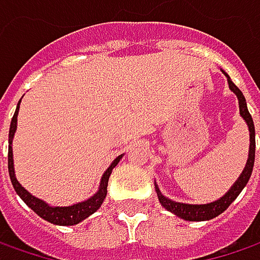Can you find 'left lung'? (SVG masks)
Returning a JSON list of instances; mask_svg holds the SVG:
<instances>
[{
	"label": "left lung",
	"instance_id": "1",
	"mask_svg": "<svg viewBox=\"0 0 260 260\" xmlns=\"http://www.w3.org/2000/svg\"><path fill=\"white\" fill-rule=\"evenodd\" d=\"M225 74V72H223ZM226 75V74H225ZM228 77V75H226ZM228 84H230V88L237 94L238 98V103H240V114L241 117L246 120L247 125H249V130H250V151H249V159H247V164L241 173V176L238 177V180L234 183L231 189L223 195L220 200L213 201L210 204H183V203H176V201H172L169 198H166L164 195H161V192L158 191L157 194L159 203L172 213H175L179 217L185 219V220H191V222H200V220H209V219H213L216 216H219L220 213H223L230 206L231 203L238 197V194L243 191V188L247 185L249 179L251 176V172H253V164H254V149H256V140H254V124H253V118H251L250 112L247 109V103L246 99L241 93V90L232 83L231 78L228 77Z\"/></svg>",
	"mask_w": 260,
	"mask_h": 260
}]
</instances>
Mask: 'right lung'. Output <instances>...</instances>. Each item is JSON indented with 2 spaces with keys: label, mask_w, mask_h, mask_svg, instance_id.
I'll use <instances>...</instances> for the list:
<instances>
[{
  "label": "right lung",
  "mask_w": 260,
  "mask_h": 260,
  "mask_svg": "<svg viewBox=\"0 0 260 260\" xmlns=\"http://www.w3.org/2000/svg\"><path fill=\"white\" fill-rule=\"evenodd\" d=\"M20 105V101H19ZM19 105L16 108V112L11 118V124H10V133H9V173L10 179H11V183H13V188L14 191L19 194V197L26 203V206L30 207L35 213L38 214L40 217L46 219L47 222H51L54 225H77L80 223L81 220H84L85 217H88L91 213H94L101 204L103 203L105 197H106V188H108V180L109 176L112 173V169L118 164L120 157H117L114 159V162L108 167V170L103 173L102 180H101V186H99V191L93 195L91 198L85 200L83 203H78V204H74V206H69V207H50L48 204H46L43 200H38L35 198L34 195H30L17 182V179L14 176V167H13V151H11V142H13V136H14V132H16V127H17V114H19Z\"/></svg>",
  "instance_id": "obj_1"
}]
</instances>
